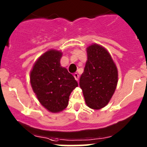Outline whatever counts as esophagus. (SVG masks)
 <instances>
[{
	"instance_id": "esophagus-1",
	"label": "esophagus",
	"mask_w": 147,
	"mask_h": 147,
	"mask_svg": "<svg viewBox=\"0 0 147 147\" xmlns=\"http://www.w3.org/2000/svg\"><path fill=\"white\" fill-rule=\"evenodd\" d=\"M74 76L75 80H76V81H79V77H80V76H79V74H78L77 73H75L74 74Z\"/></svg>"
}]
</instances>
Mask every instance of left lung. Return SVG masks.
<instances>
[{
  "label": "left lung",
  "instance_id": "1",
  "mask_svg": "<svg viewBox=\"0 0 147 147\" xmlns=\"http://www.w3.org/2000/svg\"><path fill=\"white\" fill-rule=\"evenodd\" d=\"M88 60L80 80L85 102L94 110L110 102L116 88L118 71L111 56L105 48L97 45L87 49Z\"/></svg>",
  "mask_w": 147,
  "mask_h": 147
}]
</instances>
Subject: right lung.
<instances>
[{
  "instance_id": "right-lung-1",
  "label": "right lung",
  "mask_w": 147,
  "mask_h": 147,
  "mask_svg": "<svg viewBox=\"0 0 147 147\" xmlns=\"http://www.w3.org/2000/svg\"><path fill=\"white\" fill-rule=\"evenodd\" d=\"M61 57L59 51H48L35 62L30 74L31 85L39 102L52 113L66 108L70 94L78 86L73 75L61 67Z\"/></svg>"
}]
</instances>
